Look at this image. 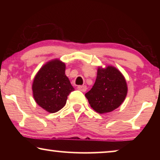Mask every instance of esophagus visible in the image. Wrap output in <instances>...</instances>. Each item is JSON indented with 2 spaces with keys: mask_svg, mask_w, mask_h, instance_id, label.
<instances>
[{
  "mask_svg": "<svg viewBox=\"0 0 160 160\" xmlns=\"http://www.w3.org/2000/svg\"><path fill=\"white\" fill-rule=\"evenodd\" d=\"M78 90L82 92H86L87 91V87L85 85H80V86H78Z\"/></svg>",
  "mask_w": 160,
  "mask_h": 160,
  "instance_id": "34e87169",
  "label": "esophagus"
}]
</instances>
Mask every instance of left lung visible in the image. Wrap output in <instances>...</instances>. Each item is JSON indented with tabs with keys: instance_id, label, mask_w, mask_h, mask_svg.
Listing matches in <instances>:
<instances>
[{
	"instance_id": "1",
	"label": "left lung",
	"mask_w": 160,
	"mask_h": 160,
	"mask_svg": "<svg viewBox=\"0 0 160 160\" xmlns=\"http://www.w3.org/2000/svg\"><path fill=\"white\" fill-rule=\"evenodd\" d=\"M127 94L128 84L123 74L117 68L108 65L98 67L95 84L85 96L93 110L102 114L121 106Z\"/></svg>"
}]
</instances>
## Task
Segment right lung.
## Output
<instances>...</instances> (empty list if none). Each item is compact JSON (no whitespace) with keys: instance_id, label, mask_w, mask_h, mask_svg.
I'll return each instance as SVG.
<instances>
[{"instance_id":"1","label":"right lung","mask_w":160,"mask_h":160,"mask_svg":"<svg viewBox=\"0 0 160 160\" xmlns=\"http://www.w3.org/2000/svg\"><path fill=\"white\" fill-rule=\"evenodd\" d=\"M65 71V62L54 59L45 63L35 76L32 95L36 103L47 112L55 113L62 109L68 95L74 90Z\"/></svg>"}]
</instances>
